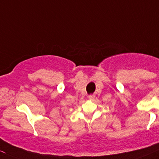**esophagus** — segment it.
I'll list each match as a JSON object with an SVG mask.
<instances>
[{
  "label": "esophagus",
  "mask_w": 159,
  "mask_h": 159,
  "mask_svg": "<svg viewBox=\"0 0 159 159\" xmlns=\"http://www.w3.org/2000/svg\"><path fill=\"white\" fill-rule=\"evenodd\" d=\"M94 98H95L94 95L90 94V95H89V96H88V98H89V99H90V100H93V99H94Z\"/></svg>",
  "instance_id": "obj_1"
}]
</instances>
